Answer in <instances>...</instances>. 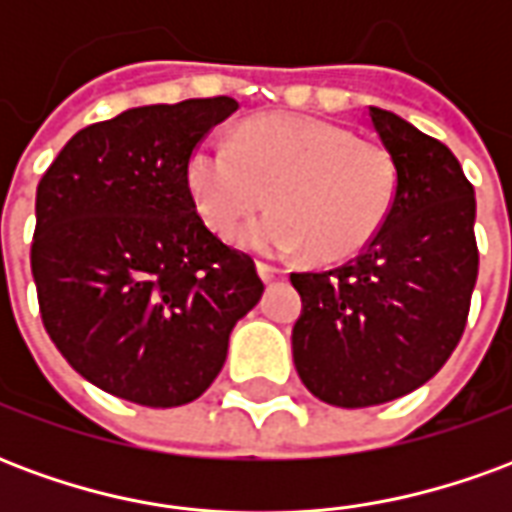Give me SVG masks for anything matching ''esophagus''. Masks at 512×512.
<instances>
[{"instance_id": "34e87169", "label": "esophagus", "mask_w": 512, "mask_h": 512, "mask_svg": "<svg viewBox=\"0 0 512 512\" xmlns=\"http://www.w3.org/2000/svg\"><path fill=\"white\" fill-rule=\"evenodd\" d=\"M257 271H260V277L266 279L268 285L285 277V271H282V268H277V266H271V263H257Z\"/></svg>"}]
</instances>
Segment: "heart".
I'll return each mask as SVG.
<instances>
[{"mask_svg": "<svg viewBox=\"0 0 512 512\" xmlns=\"http://www.w3.org/2000/svg\"><path fill=\"white\" fill-rule=\"evenodd\" d=\"M189 189L213 233L233 235L268 202L277 205L241 230L263 255L301 246L323 260L359 252L384 227L397 191L395 158L376 139L301 115H263L235 145L205 139L189 158Z\"/></svg>", "mask_w": 512, "mask_h": 512, "instance_id": "obj_1", "label": "heart"}]
</instances>
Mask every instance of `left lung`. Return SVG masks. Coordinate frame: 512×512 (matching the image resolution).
Masks as SVG:
<instances>
[{
	"label": "left lung",
	"instance_id": "8db88e82",
	"mask_svg": "<svg viewBox=\"0 0 512 512\" xmlns=\"http://www.w3.org/2000/svg\"><path fill=\"white\" fill-rule=\"evenodd\" d=\"M367 117L395 158L392 211L354 260L290 274L304 301L293 362L312 395L340 408L389 403L439 373L480 263L474 189L450 147L386 109Z\"/></svg>",
	"mask_w": 512,
	"mask_h": 512
}]
</instances>
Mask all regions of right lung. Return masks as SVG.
<instances>
[{
	"mask_svg": "<svg viewBox=\"0 0 512 512\" xmlns=\"http://www.w3.org/2000/svg\"><path fill=\"white\" fill-rule=\"evenodd\" d=\"M238 104L227 95L128 109L82 128L38 183L29 249L43 326L109 395L186 406L263 296L255 260L205 227L189 158Z\"/></svg>",
	"mask_w": 512,
	"mask_h": 512,
	"instance_id": "add662e5",
	"label": "right lung"
}]
</instances>
